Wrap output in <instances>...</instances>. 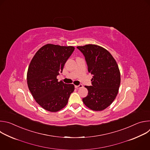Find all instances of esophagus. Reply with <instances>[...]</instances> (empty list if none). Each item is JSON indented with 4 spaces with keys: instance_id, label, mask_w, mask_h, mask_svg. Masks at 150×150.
Wrapping results in <instances>:
<instances>
[{
    "instance_id": "obj_1",
    "label": "esophagus",
    "mask_w": 150,
    "mask_h": 150,
    "mask_svg": "<svg viewBox=\"0 0 150 150\" xmlns=\"http://www.w3.org/2000/svg\"><path fill=\"white\" fill-rule=\"evenodd\" d=\"M82 87H83V86H82V84H80V85H75V88H76V89L81 88H82Z\"/></svg>"
}]
</instances>
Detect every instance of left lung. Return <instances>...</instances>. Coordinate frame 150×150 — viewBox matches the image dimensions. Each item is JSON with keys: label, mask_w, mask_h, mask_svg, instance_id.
<instances>
[{"label": "left lung", "mask_w": 150, "mask_h": 150, "mask_svg": "<svg viewBox=\"0 0 150 150\" xmlns=\"http://www.w3.org/2000/svg\"><path fill=\"white\" fill-rule=\"evenodd\" d=\"M87 62L88 72L93 75L92 86H85L88 96L82 98L87 108L102 111L115 100L120 83V73L116 61L105 49L96 45L78 46Z\"/></svg>", "instance_id": "1"}]
</instances>
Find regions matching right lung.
Listing matches in <instances>:
<instances>
[{"label": "right lung", "mask_w": 150, "mask_h": 150, "mask_svg": "<svg viewBox=\"0 0 150 150\" xmlns=\"http://www.w3.org/2000/svg\"><path fill=\"white\" fill-rule=\"evenodd\" d=\"M74 49L73 46L47 44L36 52L30 63L28 88L35 101L49 112H56L65 108L74 91V84L57 79Z\"/></svg>", "instance_id": "1"}]
</instances>
